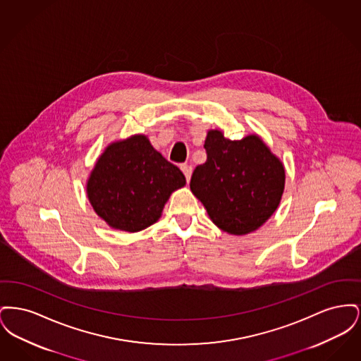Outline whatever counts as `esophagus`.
<instances>
[{"label":"esophagus","instance_id":"1","mask_svg":"<svg viewBox=\"0 0 361 361\" xmlns=\"http://www.w3.org/2000/svg\"><path fill=\"white\" fill-rule=\"evenodd\" d=\"M181 171L185 174L187 181H189V180H190V174H192V166L188 165V164H183V165H181Z\"/></svg>","mask_w":361,"mask_h":361}]
</instances>
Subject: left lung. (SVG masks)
Here are the masks:
<instances>
[{
    "instance_id": "left-lung-1",
    "label": "left lung",
    "mask_w": 361,
    "mask_h": 361,
    "mask_svg": "<svg viewBox=\"0 0 361 361\" xmlns=\"http://www.w3.org/2000/svg\"><path fill=\"white\" fill-rule=\"evenodd\" d=\"M207 161L190 178L192 193L212 224L231 235L256 231L277 209L286 169L257 134L230 140L222 130H208Z\"/></svg>"
}]
</instances>
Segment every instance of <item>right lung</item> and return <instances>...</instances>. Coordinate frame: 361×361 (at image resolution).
<instances>
[{"mask_svg": "<svg viewBox=\"0 0 361 361\" xmlns=\"http://www.w3.org/2000/svg\"><path fill=\"white\" fill-rule=\"evenodd\" d=\"M187 184L183 172L135 134L111 142L86 181L94 212L114 230L137 233L158 222L174 190Z\"/></svg>", "mask_w": 361, "mask_h": 361, "instance_id": "add662e5", "label": "right lung"}]
</instances>
